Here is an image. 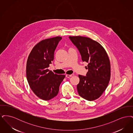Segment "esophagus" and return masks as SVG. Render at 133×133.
Here are the masks:
<instances>
[{"instance_id": "34e87169", "label": "esophagus", "mask_w": 133, "mask_h": 133, "mask_svg": "<svg viewBox=\"0 0 133 133\" xmlns=\"http://www.w3.org/2000/svg\"><path fill=\"white\" fill-rule=\"evenodd\" d=\"M74 75V74H71V75L66 74V77L67 78H70V77H72V76H73Z\"/></svg>"}]
</instances>
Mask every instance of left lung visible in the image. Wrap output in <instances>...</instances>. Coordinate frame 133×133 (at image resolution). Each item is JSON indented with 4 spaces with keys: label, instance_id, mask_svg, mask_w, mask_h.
Returning <instances> with one entry per match:
<instances>
[{
    "label": "left lung",
    "instance_id": "1",
    "mask_svg": "<svg viewBox=\"0 0 133 133\" xmlns=\"http://www.w3.org/2000/svg\"><path fill=\"white\" fill-rule=\"evenodd\" d=\"M69 37L78 48L82 60L88 63L86 76L79 75L78 94L88 101H94L101 96L110 80L111 66L107 53L101 45L91 38L80 36Z\"/></svg>",
    "mask_w": 133,
    "mask_h": 133
}]
</instances>
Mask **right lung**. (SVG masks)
Segmentation results:
<instances>
[{"label":"right lung","instance_id":"add662e5","mask_svg":"<svg viewBox=\"0 0 133 133\" xmlns=\"http://www.w3.org/2000/svg\"><path fill=\"white\" fill-rule=\"evenodd\" d=\"M61 39V37L57 36L41 41L33 48L27 59L26 77L29 85L35 95L45 101L57 96L60 85L65 77L48 69Z\"/></svg>","mask_w":133,"mask_h":133}]
</instances>
